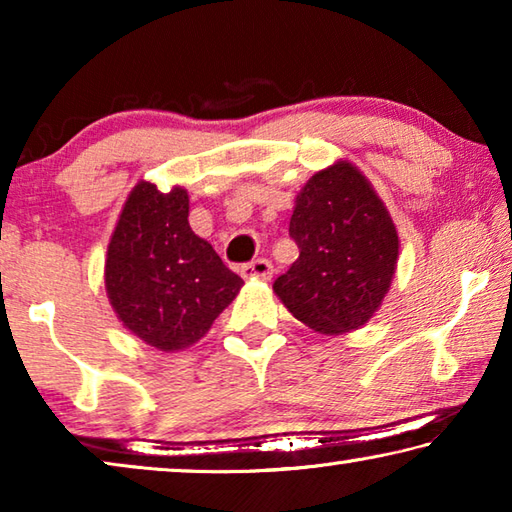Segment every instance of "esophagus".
I'll use <instances>...</instances> for the list:
<instances>
[{
  "label": "esophagus",
  "mask_w": 512,
  "mask_h": 512,
  "mask_svg": "<svg viewBox=\"0 0 512 512\" xmlns=\"http://www.w3.org/2000/svg\"><path fill=\"white\" fill-rule=\"evenodd\" d=\"M241 275L244 277H262L268 280L273 275V264L268 259H255V262H248L241 266Z\"/></svg>",
  "instance_id": "esophagus-1"
}]
</instances>
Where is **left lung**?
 Listing matches in <instances>:
<instances>
[{
	"label": "left lung",
	"instance_id": "8db88e82",
	"mask_svg": "<svg viewBox=\"0 0 512 512\" xmlns=\"http://www.w3.org/2000/svg\"><path fill=\"white\" fill-rule=\"evenodd\" d=\"M289 235L300 257L273 284L300 323L336 336L366 325L391 289L400 239L368 178L350 162L300 189Z\"/></svg>",
	"mask_w": 512,
	"mask_h": 512
}]
</instances>
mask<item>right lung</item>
<instances>
[{
	"label": "right lung",
	"mask_w": 512,
	"mask_h": 512,
	"mask_svg": "<svg viewBox=\"0 0 512 512\" xmlns=\"http://www.w3.org/2000/svg\"><path fill=\"white\" fill-rule=\"evenodd\" d=\"M187 189L140 180L128 194L106 257V293L126 329L176 352L207 334L244 280L189 228Z\"/></svg>",
	"instance_id": "right-lung-1"
}]
</instances>
